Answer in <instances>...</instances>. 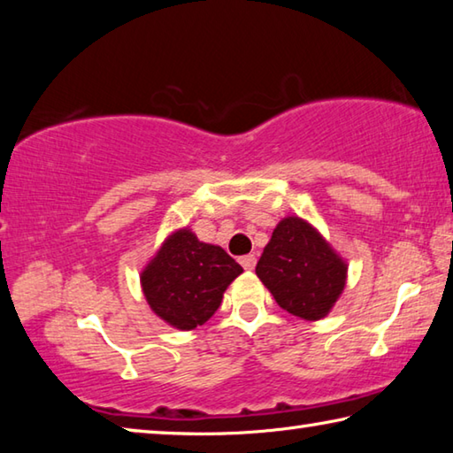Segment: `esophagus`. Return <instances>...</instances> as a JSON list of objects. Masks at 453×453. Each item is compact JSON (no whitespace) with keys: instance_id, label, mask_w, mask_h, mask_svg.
Masks as SVG:
<instances>
[{"instance_id":"34e87169","label":"esophagus","mask_w":453,"mask_h":453,"mask_svg":"<svg viewBox=\"0 0 453 453\" xmlns=\"http://www.w3.org/2000/svg\"><path fill=\"white\" fill-rule=\"evenodd\" d=\"M240 264L243 265V270H248V272H251L256 267V256L254 254H250V256H243L242 259H240Z\"/></svg>"}]
</instances>
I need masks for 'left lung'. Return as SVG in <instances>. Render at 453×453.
Returning <instances> with one entry per match:
<instances>
[{
	"label": "left lung",
	"mask_w": 453,
	"mask_h": 453,
	"mask_svg": "<svg viewBox=\"0 0 453 453\" xmlns=\"http://www.w3.org/2000/svg\"><path fill=\"white\" fill-rule=\"evenodd\" d=\"M346 264L300 218L280 221L256 265L280 308L310 321L332 310L346 286Z\"/></svg>",
	"instance_id": "left-lung-1"
}]
</instances>
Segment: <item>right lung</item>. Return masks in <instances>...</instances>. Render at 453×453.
<instances>
[{"label":"right lung","mask_w":453,"mask_h":453,"mask_svg":"<svg viewBox=\"0 0 453 453\" xmlns=\"http://www.w3.org/2000/svg\"><path fill=\"white\" fill-rule=\"evenodd\" d=\"M243 270L218 245L199 242L189 229L173 234L142 273L150 308L178 329H194L221 305L226 288Z\"/></svg>","instance_id":"1"}]
</instances>
